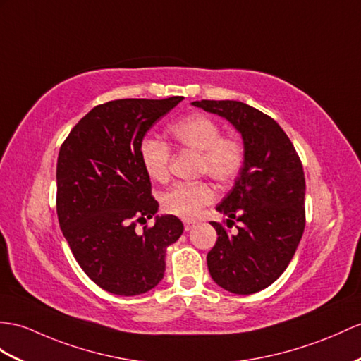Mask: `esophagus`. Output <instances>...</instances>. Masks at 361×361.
<instances>
[{
  "label": "esophagus",
  "mask_w": 361,
  "mask_h": 361,
  "mask_svg": "<svg viewBox=\"0 0 361 361\" xmlns=\"http://www.w3.org/2000/svg\"><path fill=\"white\" fill-rule=\"evenodd\" d=\"M195 225H196L195 221H183V228H185V231H190Z\"/></svg>",
  "instance_id": "obj_1"
}]
</instances>
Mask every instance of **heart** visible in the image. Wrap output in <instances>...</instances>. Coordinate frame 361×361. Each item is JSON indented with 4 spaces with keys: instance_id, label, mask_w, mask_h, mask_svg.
Instances as JSON below:
<instances>
[{
    "instance_id": "1",
    "label": "heart",
    "mask_w": 361,
    "mask_h": 361,
    "mask_svg": "<svg viewBox=\"0 0 361 361\" xmlns=\"http://www.w3.org/2000/svg\"><path fill=\"white\" fill-rule=\"evenodd\" d=\"M170 135L182 148L200 153V173H207L221 183L230 182L239 174L245 159L243 144L234 136H222V128L213 118L202 113L188 114L173 122ZM139 157L145 173L153 180L169 179L170 148L162 140L144 137L139 145ZM213 200L214 190L204 180L178 183L164 192L161 199L166 213L183 219L197 216L200 208Z\"/></svg>"
}]
</instances>
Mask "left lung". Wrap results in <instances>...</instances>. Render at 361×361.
<instances>
[{
	"label": "left lung",
	"instance_id": "1",
	"mask_svg": "<svg viewBox=\"0 0 361 361\" xmlns=\"http://www.w3.org/2000/svg\"><path fill=\"white\" fill-rule=\"evenodd\" d=\"M226 119L242 136L245 159L231 191L216 207L230 234L213 222L217 242L208 252L214 282L233 294L259 293L282 276L305 230V174L295 148L277 122L240 101H195Z\"/></svg>",
	"mask_w": 361,
	"mask_h": 361
}]
</instances>
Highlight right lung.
<instances>
[{"instance_id": "1", "label": "right lung", "mask_w": 361, "mask_h": 361, "mask_svg": "<svg viewBox=\"0 0 361 361\" xmlns=\"http://www.w3.org/2000/svg\"><path fill=\"white\" fill-rule=\"evenodd\" d=\"M183 98L118 99L92 109L70 131L58 156L59 226L79 267L116 295H139L164 279L165 257L183 224L156 214L150 176L139 157L147 131ZM153 216L142 233L136 221Z\"/></svg>"}]
</instances>
